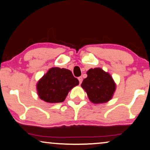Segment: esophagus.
Segmentation results:
<instances>
[{
	"mask_svg": "<svg viewBox=\"0 0 150 150\" xmlns=\"http://www.w3.org/2000/svg\"><path fill=\"white\" fill-rule=\"evenodd\" d=\"M78 80H79V84H81V82H82V80H83L82 77H78Z\"/></svg>",
	"mask_w": 150,
	"mask_h": 150,
	"instance_id": "obj_1",
	"label": "esophagus"
}]
</instances>
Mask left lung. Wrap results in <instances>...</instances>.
<instances>
[{"instance_id": "1", "label": "left lung", "mask_w": 150, "mask_h": 150, "mask_svg": "<svg viewBox=\"0 0 150 150\" xmlns=\"http://www.w3.org/2000/svg\"><path fill=\"white\" fill-rule=\"evenodd\" d=\"M87 77L81 83L88 97L93 103H105L110 100L116 90L112 77L101 68L91 69L87 71Z\"/></svg>"}]
</instances>
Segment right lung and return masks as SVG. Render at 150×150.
<instances>
[{"instance_id": "obj_1", "label": "right lung", "mask_w": 150, "mask_h": 150, "mask_svg": "<svg viewBox=\"0 0 150 150\" xmlns=\"http://www.w3.org/2000/svg\"><path fill=\"white\" fill-rule=\"evenodd\" d=\"M79 84V81L69 70L53 67L37 83L38 95L48 103L63 102L69 92Z\"/></svg>"}]
</instances>
